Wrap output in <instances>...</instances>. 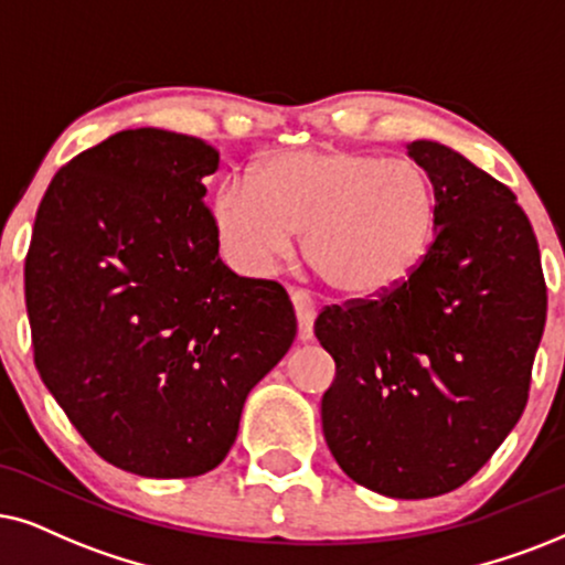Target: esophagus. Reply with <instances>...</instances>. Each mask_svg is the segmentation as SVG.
Returning a JSON list of instances; mask_svg holds the SVG:
<instances>
[{"label": "esophagus", "mask_w": 565, "mask_h": 565, "mask_svg": "<svg viewBox=\"0 0 565 565\" xmlns=\"http://www.w3.org/2000/svg\"><path fill=\"white\" fill-rule=\"evenodd\" d=\"M291 305H295L299 320V341H312V323H316V302L305 289H291Z\"/></svg>", "instance_id": "esophagus-1"}]
</instances>
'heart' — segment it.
<instances>
[{
    "instance_id": "1",
    "label": "heart",
    "mask_w": 565,
    "mask_h": 565,
    "mask_svg": "<svg viewBox=\"0 0 565 565\" xmlns=\"http://www.w3.org/2000/svg\"><path fill=\"white\" fill-rule=\"evenodd\" d=\"M213 216L245 274H270L302 234L312 274L339 295L367 299L419 268L435 234V192L412 161L307 148L270 156L253 182L221 184Z\"/></svg>"
}]
</instances>
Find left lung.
Here are the masks:
<instances>
[{
	"label": "left lung",
	"instance_id": "8db88e82",
	"mask_svg": "<svg viewBox=\"0 0 565 565\" xmlns=\"http://www.w3.org/2000/svg\"><path fill=\"white\" fill-rule=\"evenodd\" d=\"M435 192V239L388 295L316 320L335 377L320 417L362 488L419 501L461 488L519 423L547 316L516 195L459 151L406 142Z\"/></svg>",
	"mask_w": 565,
	"mask_h": 565
}]
</instances>
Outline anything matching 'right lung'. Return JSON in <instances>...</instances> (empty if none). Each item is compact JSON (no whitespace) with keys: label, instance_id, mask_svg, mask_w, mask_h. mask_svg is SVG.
Listing matches in <instances>:
<instances>
[{"label":"right lung","instance_id":"right-lung-1","mask_svg":"<svg viewBox=\"0 0 565 565\" xmlns=\"http://www.w3.org/2000/svg\"><path fill=\"white\" fill-rule=\"evenodd\" d=\"M218 151L138 127L56 171L25 258L35 367L104 461L156 480L211 472L249 391L289 352L281 284L218 258L203 177Z\"/></svg>","mask_w":565,"mask_h":565}]
</instances>
